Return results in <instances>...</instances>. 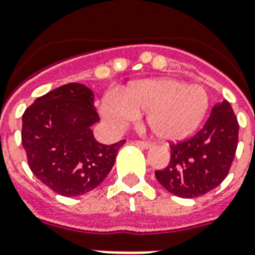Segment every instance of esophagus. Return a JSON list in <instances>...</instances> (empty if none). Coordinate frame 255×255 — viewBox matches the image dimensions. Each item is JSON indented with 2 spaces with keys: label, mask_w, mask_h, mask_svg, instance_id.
I'll return each mask as SVG.
<instances>
[{
  "label": "esophagus",
  "mask_w": 255,
  "mask_h": 255,
  "mask_svg": "<svg viewBox=\"0 0 255 255\" xmlns=\"http://www.w3.org/2000/svg\"><path fill=\"white\" fill-rule=\"evenodd\" d=\"M136 144H138L139 147H142V148H144V150H148V148H151V147H152V144H151V143L143 142V140H138V142H136Z\"/></svg>",
  "instance_id": "esophagus-1"
}]
</instances>
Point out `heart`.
<instances>
[{"label": "heart", "instance_id": "b5f03b06", "mask_svg": "<svg viewBox=\"0 0 255 255\" xmlns=\"http://www.w3.org/2000/svg\"><path fill=\"white\" fill-rule=\"evenodd\" d=\"M208 107L210 98L201 86L156 78L131 82L117 92V98L105 99L100 111L116 130L124 129L138 113L146 112V124L153 135L164 142H176L198 129Z\"/></svg>", "mask_w": 255, "mask_h": 255}]
</instances>
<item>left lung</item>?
Segmentation results:
<instances>
[{
	"mask_svg": "<svg viewBox=\"0 0 255 255\" xmlns=\"http://www.w3.org/2000/svg\"><path fill=\"white\" fill-rule=\"evenodd\" d=\"M239 123L227 100L212 107L210 119L193 138L170 144V160L155 176L165 190L195 198L222 184L232 165Z\"/></svg>",
	"mask_w": 255,
	"mask_h": 255,
	"instance_id": "left-lung-1",
	"label": "left lung"
}]
</instances>
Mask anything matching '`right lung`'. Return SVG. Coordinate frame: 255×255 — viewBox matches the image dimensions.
<instances>
[{"instance_id": "obj_1", "label": "right lung", "mask_w": 255, "mask_h": 255, "mask_svg": "<svg viewBox=\"0 0 255 255\" xmlns=\"http://www.w3.org/2000/svg\"><path fill=\"white\" fill-rule=\"evenodd\" d=\"M91 88L69 83L40 96L22 117V144L29 169L64 197H77L102 184L125 140L103 144L92 126L100 121Z\"/></svg>"}]
</instances>
